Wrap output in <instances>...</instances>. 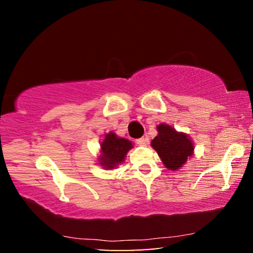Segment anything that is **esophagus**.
<instances>
[{"label": "esophagus", "instance_id": "obj_1", "mask_svg": "<svg viewBox=\"0 0 253 253\" xmlns=\"http://www.w3.org/2000/svg\"><path fill=\"white\" fill-rule=\"evenodd\" d=\"M136 143L138 144V145H140V146H145V145L148 143V139L145 138V137H140V138L136 139Z\"/></svg>", "mask_w": 253, "mask_h": 253}]
</instances>
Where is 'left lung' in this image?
<instances>
[{
	"mask_svg": "<svg viewBox=\"0 0 253 253\" xmlns=\"http://www.w3.org/2000/svg\"><path fill=\"white\" fill-rule=\"evenodd\" d=\"M158 135L152 140V146L164 163L165 168L176 170L193 153V144L185 134L177 132L169 125L157 126Z\"/></svg>",
	"mask_w": 253,
	"mask_h": 253,
	"instance_id": "1",
	"label": "left lung"
}]
</instances>
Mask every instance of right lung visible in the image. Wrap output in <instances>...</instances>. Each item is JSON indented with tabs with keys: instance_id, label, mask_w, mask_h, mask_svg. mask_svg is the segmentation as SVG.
I'll return each mask as SVG.
<instances>
[{
	"instance_id": "1",
	"label": "right lung",
	"mask_w": 253,
	"mask_h": 253,
	"mask_svg": "<svg viewBox=\"0 0 253 253\" xmlns=\"http://www.w3.org/2000/svg\"><path fill=\"white\" fill-rule=\"evenodd\" d=\"M132 147V144L125 138H118L116 134L109 132L105 136L101 143L102 156L99 158L104 169H114L124 162L127 152Z\"/></svg>"
}]
</instances>
